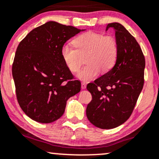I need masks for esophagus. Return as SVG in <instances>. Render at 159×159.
Segmentation results:
<instances>
[{
	"mask_svg": "<svg viewBox=\"0 0 159 159\" xmlns=\"http://www.w3.org/2000/svg\"><path fill=\"white\" fill-rule=\"evenodd\" d=\"M87 87V84H86L85 82H81V88L82 89H86Z\"/></svg>",
	"mask_w": 159,
	"mask_h": 159,
	"instance_id": "1",
	"label": "esophagus"
}]
</instances>
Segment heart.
I'll return each mask as SVG.
<instances>
[{"mask_svg":"<svg viewBox=\"0 0 159 159\" xmlns=\"http://www.w3.org/2000/svg\"><path fill=\"white\" fill-rule=\"evenodd\" d=\"M75 50L67 44L62 46L61 55L64 64L72 72H78L86 55L87 65L78 75L84 81H91L99 72H107L114 66L118 53V42L113 36L104 35L95 32H87L74 40Z\"/></svg>","mask_w":159,"mask_h":159,"instance_id":"b5f03b06","label":"heart"}]
</instances>
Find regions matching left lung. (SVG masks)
<instances>
[{
    "label": "left lung",
    "mask_w": 159,
    "mask_h": 159,
    "mask_svg": "<svg viewBox=\"0 0 159 159\" xmlns=\"http://www.w3.org/2000/svg\"><path fill=\"white\" fill-rule=\"evenodd\" d=\"M116 32L118 53L108 72L88 84L92 101L88 104L89 121L101 129H112L130 117L144 83L145 58L135 38L118 23H111Z\"/></svg>",
    "instance_id": "obj_1"
}]
</instances>
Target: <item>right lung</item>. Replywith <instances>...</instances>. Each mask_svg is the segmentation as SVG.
<instances>
[{"mask_svg":"<svg viewBox=\"0 0 159 159\" xmlns=\"http://www.w3.org/2000/svg\"><path fill=\"white\" fill-rule=\"evenodd\" d=\"M81 30L55 21L32 30L20 42L12 64L17 100L34 121L48 124L64 114L66 101L81 90L64 64L61 49Z\"/></svg>","mask_w":159,"mask_h":159,"instance_id":"obj_1","label":"right lung"}]
</instances>
